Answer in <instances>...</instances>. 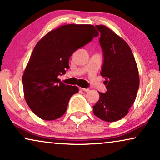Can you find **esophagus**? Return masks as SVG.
Listing matches in <instances>:
<instances>
[{"instance_id":"1","label":"esophagus","mask_w":160,"mask_h":160,"mask_svg":"<svg viewBox=\"0 0 160 160\" xmlns=\"http://www.w3.org/2000/svg\"><path fill=\"white\" fill-rule=\"evenodd\" d=\"M80 90L82 91H84V92H88V91L90 90L88 88H80Z\"/></svg>"}]
</instances>
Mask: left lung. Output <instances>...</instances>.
Listing matches in <instances>:
<instances>
[{"label": "left lung", "instance_id": "1", "mask_svg": "<svg viewBox=\"0 0 160 160\" xmlns=\"http://www.w3.org/2000/svg\"><path fill=\"white\" fill-rule=\"evenodd\" d=\"M95 27L101 33L99 42L104 57L101 75L107 91L99 92L93 113L102 121L115 122L127 115L135 101L140 85L138 68L124 39L107 26Z\"/></svg>", "mask_w": 160, "mask_h": 160}]
</instances>
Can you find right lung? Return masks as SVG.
<instances>
[{
    "mask_svg": "<svg viewBox=\"0 0 160 160\" xmlns=\"http://www.w3.org/2000/svg\"><path fill=\"white\" fill-rule=\"evenodd\" d=\"M99 35L92 25H62L45 35L35 45L22 76L24 98L37 116L45 121L62 117L76 86L60 82L76 50Z\"/></svg>",
    "mask_w": 160,
    "mask_h": 160,
    "instance_id": "obj_1",
    "label": "right lung"
}]
</instances>
